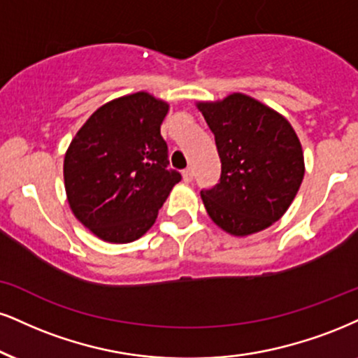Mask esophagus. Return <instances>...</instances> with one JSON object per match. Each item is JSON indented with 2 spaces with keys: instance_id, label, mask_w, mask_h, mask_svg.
Masks as SVG:
<instances>
[{
  "instance_id": "34e87169",
  "label": "esophagus",
  "mask_w": 358,
  "mask_h": 358,
  "mask_svg": "<svg viewBox=\"0 0 358 358\" xmlns=\"http://www.w3.org/2000/svg\"><path fill=\"white\" fill-rule=\"evenodd\" d=\"M182 176H183L185 183H190L193 180V170H192V168H187V170H183Z\"/></svg>"
}]
</instances>
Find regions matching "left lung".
<instances>
[{"mask_svg": "<svg viewBox=\"0 0 358 358\" xmlns=\"http://www.w3.org/2000/svg\"><path fill=\"white\" fill-rule=\"evenodd\" d=\"M215 135L222 175L201 190L206 213L227 234L247 236L283 217L302 185V145L283 115L255 98L231 93L198 101Z\"/></svg>", "mask_w": 358, "mask_h": 358, "instance_id": "obj_1", "label": "left lung"}]
</instances>
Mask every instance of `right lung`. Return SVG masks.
<instances>
[{
    "label": "right lung",
    "instance_id": "obj_1",
    "mask_svg": "<svg viewBox=\"0 0 358 358\" xmlns=\"http://www.w3.org/2000/svg\"><path fill=\"white\" fill-rule=\"evenodd\" d=\"M170 110L146 92L115 98L76 131L64 153V190L73 215L108 243H130L153 227L182 180L166 170L160 127Z\"/></svg>",
    "mask_w": 358,
    "mask_h": 358
}]
</instances>
